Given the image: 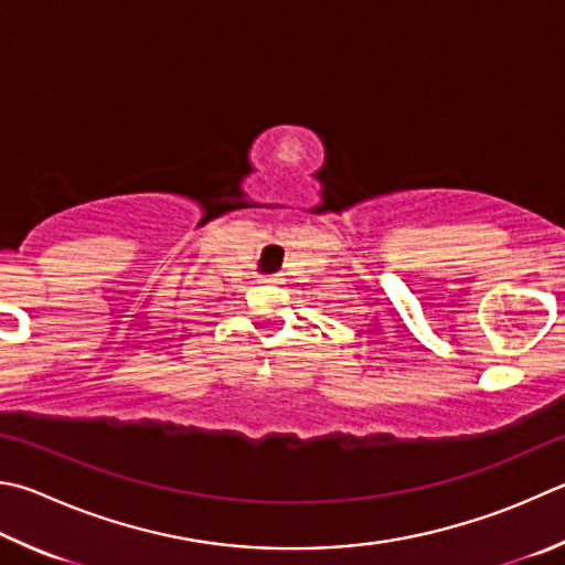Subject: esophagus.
<instances>
[{
  "label": "esophagus",
  "instance_id": "esophagus-1",
  "mask_svg": "<svg viewBox=\"0 0 565 565\" xmlns=\"http://www.w3.org/2000/svg\"><path fill=\"white\" fill-rule=\"evenodd\" d=\"M264 281H276V279H264Z\"/></svg>",
  "mask_w": 565,
  "mask_h": 565
}]
</instances>
